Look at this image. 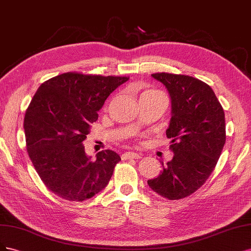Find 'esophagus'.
I'll use <instances>...</instances> for the list:
<instances>
[{"label":"esophagus","mask_w":251,"mask_h":251,"mask_svg":"<svg viewBox=\"0 0 251 251\" xmlns=\"http://www.w3.org/2000/svg\"><path fill=\"white\" fill-rule=\"evenodd\" d=\"M122 158L125 160L137 159V158H142V154H139V153H134V152H125L122 154Z\"/></svg>","instance_id":"34e87169"}]
</instances>
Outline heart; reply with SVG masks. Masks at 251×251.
I'll use <instances>...</instances> for the list:
<instances>
[{
	"instance_id": "obj_1",
	"label": "heart",
	"mask_w": 251,
	"mask_h": 251,
	"mask_svg": "<svg viewBox=\"0 0 251 251\" xmlns=\"http://www.w3.org/2000/svg\"><path fill=\"white\" fill-rule=\"evenodd\" d=\"M158 93H161V92H159V91H157V90H147V91H145V92L142 94V96H143V95H149V94H158Z\"/></svg>"
}]
</instances>
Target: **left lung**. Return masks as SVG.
I'll return each mask as SVG.
<instances>
[{"label":"left lung","instance_id":"obj_1","mask_svg":"<svg viewBox=\"0 0 251 251\" xmlns=\"http://www.w3.org/2000/svg\"><path fill=\"white\" fill-rule=\"evenodd\" d=\"M171 97L172 118L166 134L174 152L163 171L148 180L169 200L190 196L212 174L226 141L224 110L208 84L188 75L155 73Z\"/></svg>","mask_w":251,"mask_h":251}]
</instances>
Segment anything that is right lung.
<instances>
[{
    "mask_svg": "<svg viewBox=\"0 0 251 251\" xmlns=\"http://www.w3.org/2000/svg\"><path fill=\"white\" fill-rule=\"evenodd\" d=\"M128 79L68 72L38 87L24 119L26 147L40 179L55 195L84 201L109 182L121 157L104 150L92 160L82 142L107 97Z\"/></svg>",
    "mask_w": 251,
    "mask_h": 251,
    "instance_id": "1",
    "label": "right lung"
}]
</instances>
